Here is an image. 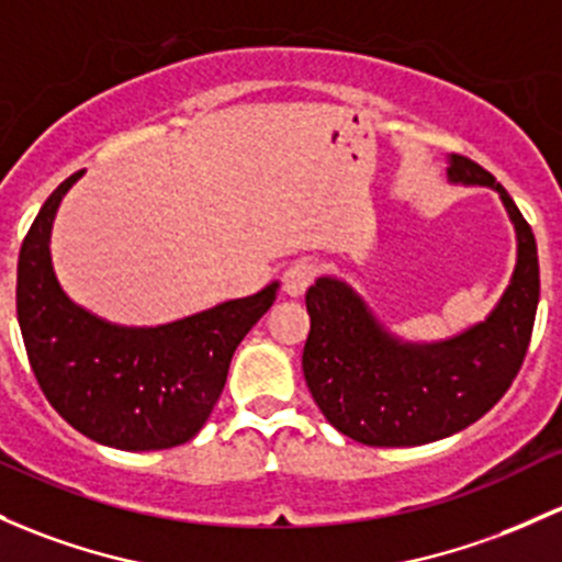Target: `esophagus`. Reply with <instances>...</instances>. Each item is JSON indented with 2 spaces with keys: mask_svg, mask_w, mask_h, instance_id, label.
Listing matches in <instances>:
<instances>
[{
  "mask_svg": "<svg viewBox=\"0 0 562 562\" xmlns=\"http://www.w3.org/2000/svg\"><path fill=\"white\" fill-rule=\"evenodd\" d=\"M315 277H317V266L315 263H312V261H296V263L288 266L285 274H282V288H285L288 296L299 299V296H304L306 288L315 282Z\"/></svg>",
  "mask_w": 562,
  "mask_h": 562,
  "instance_id": "1",
  "label": "esophagus"
}]
</instances>
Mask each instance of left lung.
Returning a JSON list of instances; mask_svg holds the SVG:
<instances>
[{
	"mask_svg": "<svg viewBox=\"0 0 562 562\" xmlns=\"http://www.w3.org/2000/svg\"><path fill=\"white\" fill-rule=\"evenodd\" d=\"M450 182L498 191L517 232V266L495 310L441 341H404L336 277L306 291L304 380L326 420L369 447H417L487 415L515 382L539 306V252L506 188L465 156H450Z\"/></svg>",
	"mask_w": 562,
	"mask_h": 562,
	"instance_id": "1",
	"label": "left lung"
}]
</instances>
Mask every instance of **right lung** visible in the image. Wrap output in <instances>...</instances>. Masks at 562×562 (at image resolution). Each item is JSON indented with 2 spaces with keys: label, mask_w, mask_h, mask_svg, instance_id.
<instances>
[{
  "label": "right lung",
  "mask_w": 562,
  "mask_h": 562,
  "mask_svg": "<svg viewBox=\"0 0 562 562\" xmlns=\"http://www.w3.org/2000/svg\"><path fill=\"white\" fill-rule=\"evenodd\" d=\"M80 175L47 196L18 256L15 310L29 363L53 409L88 439L128 452L186 445L202 430L234 350L280 285L156 328L91 315L61 291L50 261L53 217Z\"/></svg>",
  "instance_id": "add662e5"
}]
</instances>
